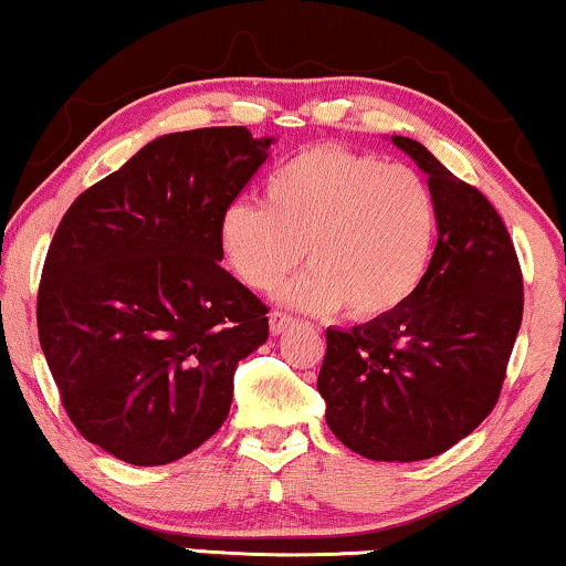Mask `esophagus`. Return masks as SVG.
I'll use <instances>...</instances> for the list:
<instances>
[{"label":"esophagus","mask_w":566,"mask_h":566,"mask_svg":"<svg viewBox=\"0 0 566 566\" xmlns=\"http://www.w3.org/2000/svg\"><path fill=\"white\" fill-rule=\"evenodd\" d=\"M268 322H270V332H273V334H281V332L289 329V326L296 324V318L289 316V314H283V311H273V314H270Z\"/></svg>","instance_id":"34e87169"}]
</instances>
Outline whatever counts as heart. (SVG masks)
Listing matches in <instances>:
<instances>
[{
    "label": "heart",
    "instance_id": "heart-1",
    "mask_svg": "<svg viewBox=\"0 0 566 566\" xmlns=\"http://www.w3.org/2000/svg\"><path fill=\"white\" fill-rule=\"evenodd\" d=\"M437 211L416 170L344 145H314L268 176L263 203L237 201L219 219V248L244 285L285 283L291 306L326 314L347 306L359 322L388 316L429 270Z\"/></svg>",
    "mask_w": 566,
    "mask_h": 566
}]
</instances>
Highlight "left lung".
Listing matches in <instances>:
<instances>
[{
	"instance_id": "left-lung-1",
	"label": "left lung",
	"mask_w": 566,
	"mask_h": 566,
	"mask_svg": "<svg viewBox=\"0 0 566 566\" xmlns=\"http://www.w3.org/2000/svg\"><path fill=\"white\" fill-rule=\"evenodd\" d=\"M390 140L429 176L437 248L403 306L326 329L316 388L344 447L375 462H419L454 447L497 403L521 329L523 277L493 203L421 143Z\"/></svg>"
}]
</instances>
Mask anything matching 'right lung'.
Masks as SVG:
<instances>
[{
    "label": "right lung",
    "mask_w": 566,
    "mask_h": 566,
    "mask_svg": "<svg viewBox=\"0 0 566 566\" xmlns=\"http://www.w3.org/2000/svg\"><path fill=\"white\" fill-rule=\"evenodd\" d=\"M275 137L203 127L155 137L61 219L38 293L40 347L81 437L168 464L224 423L234 367L268 308L219 265V219Z\"/></svg>",
    "instance_id": "1"
}]
</instances>
